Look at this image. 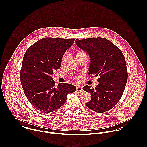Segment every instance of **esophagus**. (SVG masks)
Masks as SVG:
<instances>
[{"mask_svg": "<svg viewBox=\"0 0 147 147\" xmlns=\"http://www.w3.org/2000/svg\"><path fill=\"white\" fill-rule=\"evenodd\" d=\"M76 90L78 91V92H82L83 91L82 90V87L80 86H77L76 87Z\"/></svg>", "mask_w": 147, "mask_h": 147, "instance_id": "obj_1", "label": "esophagus"}]
</instances>
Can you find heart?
I'll return each mask as SVG.
<instances>
[{"label": "heart", "mask_w": 147, "mask_h": 147, "mask_svg": "<svg viewBox=\"0 0 147 147\" xmlns=\"http://www.w3.org/2000/svg\"><path fill=\"white\" fill-rule=\"evenodd\" d=\"M87 55L86 53H85L84 51H79L77 52V54H76V56H79V55ZM75 79L76 80L77 78L76 77Z\"/></svg>", "instance_id": "heart-1"}]
</instances>
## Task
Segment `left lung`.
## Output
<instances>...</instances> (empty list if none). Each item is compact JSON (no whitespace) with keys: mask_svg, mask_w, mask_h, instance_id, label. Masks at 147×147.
<instances>
[{"mask_svg":"<svg viewBox=\"0 0 147 147\" xmlns=\"http://www.w3.org/2000/svg\"><path fill=\"white\" fill-rule=\"evenodd\" d=\"M76 45L90 55L89 76H98L95 88L85 86L83 90L91 95L86 106L97 113L113 108L121 99L128 78L126 63L121 50L106 38L76 40Z\"/></svg>","mask_w":147,"mask_h":147,"instance_id":"obj_1","label":"left lung"}]
</instances>
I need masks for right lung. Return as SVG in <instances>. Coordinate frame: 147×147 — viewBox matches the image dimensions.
Segmentation results:
<instances>
[{"label":"right lung","instance_id":"right-lung-1","mask_svg":"<svg viewBox=\"0 0 147 147\" xmlns=\"http://www.w3.org/2000/svg\"><path fill=\"white\" fill-rule=\"evenodd\" d=\"M74 39L44 38L28 48L23 57L20 76L24 94L36 109L45 113L63 105L67 95L76 91L67 83L55 86L51 75L61 67L63 56Z\"/></svg>","mask_w":147,"mask_h":147}]
</instances>
